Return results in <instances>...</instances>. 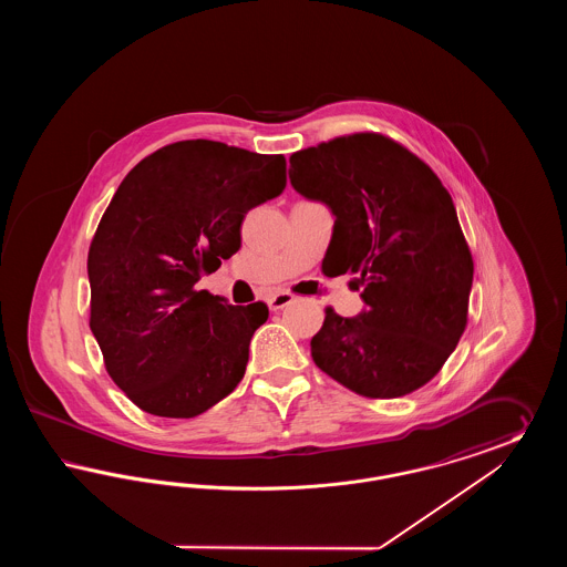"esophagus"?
Masks as SVG:
<instances>
[{
  "mask_svg": "<svg viewBox=\"0 0 567 567\" xmlns=\"http://www.w3.org/2000/svg\"><path fill=\"white\" fill-rule=\"evenodd\" d=\"M293 299H296L293 293H289V291H278V293L268 297V306H270V310L276 312V310H282L285 306H289Z\"/></svg>",
  "mask_w": 567,
  "mask_h": 567,
  "instance_id": "1",
  "label": "esophagus"
}]
</instances>
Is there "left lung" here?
Listing matches in <instances>:
<instances>
[{
	"label": "left lung",
	"mask_w": 567,
	"mask_h": 567,
	"mask_svg": "<svg viewBox=\"0 0 567 567\" xmlns=\"http://www.w3.org/2000/svg\"><path fill=\"white\" fill-rule=\"evenodd\" d=\"M291 185L336 216L327 276L351 274L368 306L324 308L312 338L327 377L372 400L427 384L467 324L474 261L455 204L432 167L377 132L340 135L291 157Z\"/></svg>",
	"instance_id": "1"
}]
</instances>
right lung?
<instances>
[{
	"label": "right lung",
	"mask_w": 567,
	"mask_h": 567,
	"mask_svg": "<svg viewBox=\"0 0 567 567\" xmlns=\"http://www.w3.org/2000/svg\"><path fill=\"white\" fill-rule=\"evenodd\" d=\"M287 187L285 155L183 140L123 178L89 246L91 331L140 410L190 419L243 380L268 306L197 291L240 248L244 215Z\"/></svg>",
	"instance_id": "right-lung-1"
}]
</instances>
